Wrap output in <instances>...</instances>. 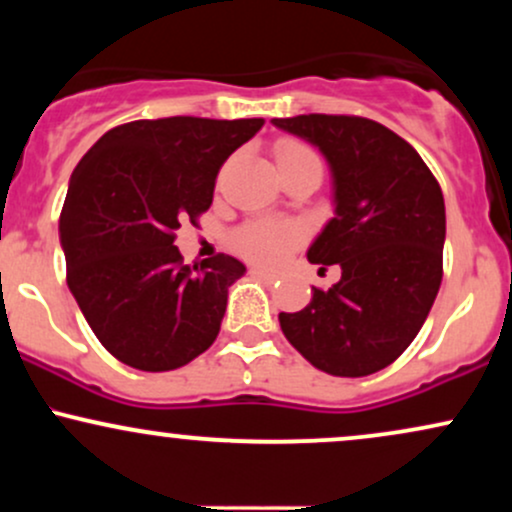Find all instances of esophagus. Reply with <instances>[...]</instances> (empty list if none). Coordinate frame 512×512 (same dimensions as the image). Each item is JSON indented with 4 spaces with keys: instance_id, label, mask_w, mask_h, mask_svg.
Here are the masks:
<instances>
[{
    "instance_id": "esophagus-1",
    "label": "esophagus",
    "mask_w": 512,
    "mask_h": 512,
    "mask_svg": "<svg viewBox=\"0 0 512 512\" xmlns=\"http://www.w3.org/2000/svg\"><path fill=\"white\" fill-rule=\"evenodd\" d=\"M252 274L260 276V279H264V281H269V284H272V281H279L281 279L279 272H272V269H264V267H252Z\"/></svg>"
}]
</instances>
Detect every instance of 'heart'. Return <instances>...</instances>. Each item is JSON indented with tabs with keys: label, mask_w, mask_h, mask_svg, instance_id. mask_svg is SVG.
I'll return each mask as SVG.
<instances>
[{
	"label": "heart",
	"mask_w": 512,
	"mask_h": 512,
	"mask_svg": "<svg viewBox=\"0 0 512 512\" xmlns=\"http://www.w3.org/2000/svg\"><path fill=\"white\" fill-rule=\"evenodd\" d=\"M315 151L308 144L296 142V139H284L276 146V163L279 168L293 166L301 161H315ZM320 161V158H317ZM303 228L296 221H274V219H252L236 228L231 236V245L238 255L248 257L257 264L284 262L289 252L303 240Z\"/></svg>",
	"instance_id": "heart-1"
}]
</instances>
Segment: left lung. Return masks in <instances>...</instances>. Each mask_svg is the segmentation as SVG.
<instances>
[{"label":"left lung","instance_id":"obj_1","mask_svg":"<svg viewBox=\"0 0 512 512\" xmlns=\"http://www.w3.org/2000/svg\"><path fill=\"white\" fill-rule=\"evenodd\" d=\"M330 161L337 214L310 245L313 264H339L330 291L313 286L281 332L315 368L339 378L378 373L404 354L443 281L445 202L409 142L358 115L274 117Z\"/></svg>","mask_w":512,"mask_h":512}]
</instances>
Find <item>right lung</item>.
<instances>
[{
	"label": "right lung",
	"instance_id": "right-lung-1",
	"mask_svg": "<svg viewBox=\"0 0 512 512\" xmlns=\"http://www.w3.org/2000/svg\"><path fill=\"white\" fill-rule=\"evenodd\" d=\"M262 125L192 115L125 122L74 168L60 214L67 284L117 361L163 373L214 344L245 264L219 252L190 267L175 231L185 219L199 226L223 161Z\"/></svg>",
	"mask_w": 512,
	"mask_h": 512
}]
</instances>
